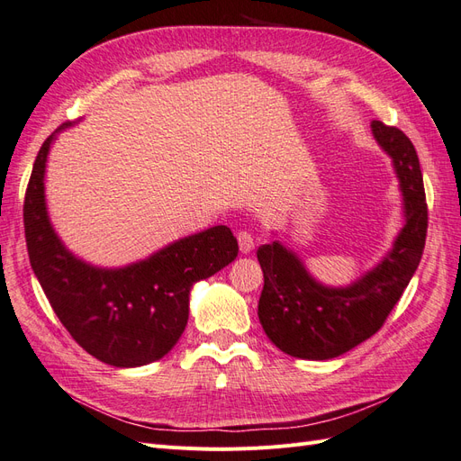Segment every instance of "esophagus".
<instances>
[{
  "label": "esophagus",
  "instance_id": "34e87169",
  "mask_svg": "<svg viewBox=\"0 0 461 461\" xmlns=\"http://www.w3.org/2000/svg\"><path fill=\"white\" fill-rule=\"evenodd\" d=\"M236 239H239V246H240V252L242 254L252 252V249H254V236L252 234L246 232V230H240Z\"/></svg>",
  "mask_w": 461,
  "mask_h": 461
}]
</instances>
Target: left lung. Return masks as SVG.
I'll return each instance as SVG.
<instances>
[{"instance_id": "left-lung-1", "label": "left lung", "mask_w": 461, "mask_h": 461, "mask_svg": "<svg viewBox=\"0 0 461 461\" xmlns=\"http://www.w3.org/2000/svg\"><path fill=\"white\" fill-rule=\"evenodd\" d=\"M371 131L393 158L406 217V225L381 263L356 283L334 288L315 281L302 259L281 242L258 249L263 271L259 323L278 350L292 357L332 359L371 339L421 261L429 217L415 148L400 129L381 121H373Z\"/></svg>"}]
</instances>
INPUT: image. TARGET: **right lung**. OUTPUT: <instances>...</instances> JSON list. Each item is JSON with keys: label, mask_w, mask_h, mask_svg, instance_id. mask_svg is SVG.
Listing matches in <instances>:
<instances>
[{"label": "right lung", "mask_w": 461, "mask_h": 461, "mask_svg": "<svg viewBox=\"0 0 461 461\" xmlns=\"http://www.w3.org/2000/svg\"><path fill=\"white\" fill-rule=\"evenodd\" d=\"M41 144L24 196V236L32 271L68 334L95 359L140 367L171 352L188 323L194 283L239 256L230 229L217 225L185 236L149 258L102 269L73 256L53 230L46 207V163L55 134Z\"/></svg>", "instance_id": "right-lung-1"}]
</instances>
